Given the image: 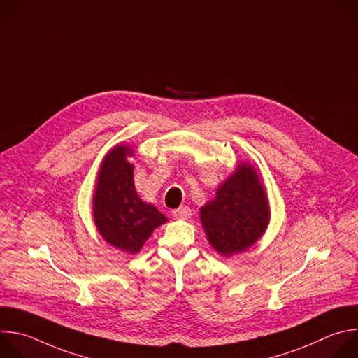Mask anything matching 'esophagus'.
Wrapping results in <instances>:
<instances>
[{
    "mask_svg": "<svg viewBox=\"0 0 358 358\" xmlns=\"http://www.w3.org/2000/svg\"><path fill=\"white\" fill-rule=\"evenodd\" d=\"M191 209L188 208V206H180L178 209H176L174 212H173V216L176 217V219H188V217H191Z\"/></svg>",
    "mask_w": 358,
    "mask_h": 358,
    "instance_id": "obj_1",
    "label": "esophagus"
}]
</instances>
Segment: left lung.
<instances>
[{
	"label": "left lung",
	"instance_id": "obj_1",
	"mask_svg": "<svg viewBox=\"0 0 358 358\" xmlns=\"http://www.w3.org/2000/svg\"><path fill=\"white\" fill-rule=\"evenodd\" d=\"M210 246L224 257L252 248L267 229L270 206L264 185L252 164L241 163L201 209Z\"/></svg>",
	"mask_w": 358,
	"mask_h": 358
}]
</instances>
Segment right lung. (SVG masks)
Wrapping results in <instances>:
<instances>
[{
    "mask_svg": "<svg viewBox=\"0 0 358 358\" xmlns=\"http://www.w3.org/2000/svg\"><path fill=\"white\" fill-rule=\"evenodd\" d=\"M132 156V148L117 145L103 157L94 191L92 213L106 243L136 255L167 217L139 198L134 182V164L128 160Z\"/></svg>",
    "mask_w": 358,
    "mask_h": 358,
    "instance_id": "obj_1",
    "label": "right lung"
}]
</instances>
